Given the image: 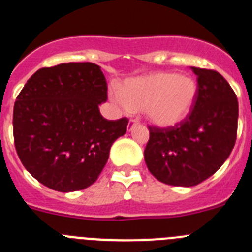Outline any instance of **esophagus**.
<instances>
[{"mask_svg": "<svg viewBox=\"0 0 252 252\" xmlns=\"http://www.w3.org/2000/svg\"><path fill=\"white\" fill-rule=\"evenodd\" d=\"M136 126H137L136 120H130V121H128V125H127V131L133 130V127H136Z\"/></svg>", "mask_w": 252, "mask_h": 252, "instance_id": "esophagus-1", "label": "esophagus"}]
</instances>
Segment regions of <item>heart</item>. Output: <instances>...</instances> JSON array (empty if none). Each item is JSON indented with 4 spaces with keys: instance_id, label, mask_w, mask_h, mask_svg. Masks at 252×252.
Segmentation results:
<instances>
[{
    "instance_id": "obj_1",
    "label": "heart",
    "mask_w": 252,
    "mask_h": 252,
    "mask_svg": "<svg viewBox=\"0 0 252 252\" xmlns=\"http://www.w3.org/2000/svg\"><path fill=\"white\" fill-rule=\"evenodd\" d=\"M198 95L197 82L189 75L154 72L125 79L113 101L132 112L142 111L149 124L171 127L190 113Z\"/></svg>"
}]
</instances>
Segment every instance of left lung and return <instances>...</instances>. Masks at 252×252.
I'll return each instance as SVG.
<instances>
[{
    "label": "left lung",
    "mask_w": 252,
    "mask_h": 252,
    "mask_svg": "<svg viewBox=\"0 0 252 252\" xmlns=\"http://www.w3.org/2000/svg\"><path fill=\"white\" fill-rule=\"evenodd\" d=\"M198 81L193 110L166 130L150 127L144 157L151 174L169 186L193 187L213 175L235 146L239 102L220 73L190 66Z\"/></svg>",
    "instance_id": "1"
}]
</instances>
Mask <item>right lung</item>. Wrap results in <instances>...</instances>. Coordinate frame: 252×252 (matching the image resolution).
<instances>
[{
  "label": "right lung",
  "mask_w": 252,
  "mask_h": 252,
  "mask_svg": "<svg viewBox=\"0 0 252 252\" xmlns=\"http://www.w3.org/2000/svg\"><path fill=\"white\" fill-rule=\"evenodd\" d=\"M106 99L97 64L64 63L31 75L13 106V139L26 170L58 192L94 183L128 124L103 119L98 106Z\"/></svg>",
  "instance_id": "1"
}]
</instances>
